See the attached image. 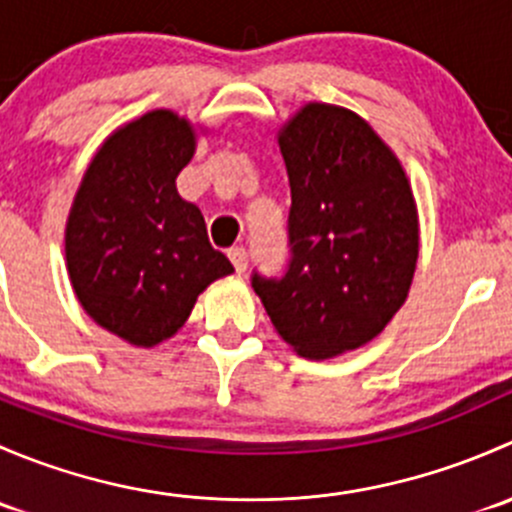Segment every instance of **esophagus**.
Segmentation results:
<instances>
[{
  "label": "esophagus",
  "mask_w": 512,
  "mask_h": 512,
  "mask_svg": "<svg viewBox=\"0 0 512 512\" xmlns=\"http://www.w3.org/2000/svg\"><path fill=\"white\" fill-rule=\"evenodd\" d=\"M227 257H230L232 267H235L240 275L247 270V250H245V247H232V250L227 252Z\"/></svg>",
  "instance_id": "esophagus-1"
}]
</instances>
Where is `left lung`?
Instances as JSON below:
<instances>
[{"instance_id":"8db88e82","label":"left lung","mask_w":512,"mask_h":512,"mask_svg":"<svg viewBox=\"0 0 512 512\" xmlns=\"http://www.w3.org/2000/svg\"><path fill=\"white\" fill-rule=\"evenodd\" d=\"M292 208L282 277L252 272L277 334L329 359L381 334L406 302L418 213L399 158L347 108L307 103L280 131Z\"/></svg>"}]
</instances>
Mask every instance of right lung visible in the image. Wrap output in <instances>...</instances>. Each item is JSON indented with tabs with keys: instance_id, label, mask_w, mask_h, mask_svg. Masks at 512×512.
I'll list each match as a JSON object with an SVG mask.
<instances>
[{
	"instance_id": "obj_1",
	"label": "right lung",
	"mask_w": 512,
	"mask_h": 512,
	"mask_svg": "<svg viewBox=\"0 0 512 512\" xmlns=\"http://www.w3.org/2000/svg\"><path fill=\"white\" fill-rule=\"evenodd\" d=\"M195 153L178 113H146L103 141L66 223V270L81 307L133 347L173 337L230 260L208 240L203 213L175 178Z\"/></svg>"
}]
</instances>
